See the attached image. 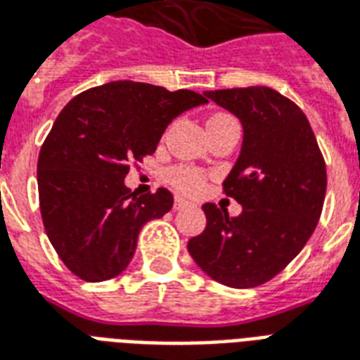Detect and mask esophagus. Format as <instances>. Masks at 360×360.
Returning <instances> with one entry per match:
<instances>
[{"label": "esophagus", "mask_w": 360, "mask_h": 360, "mask_svg": "<svg viewBox=\"0 0 360 360\" xmlns=\"http://www.w3.org/2000/svg\"><path fill=\"white\" fill-rule=\"evenodd\" d=\"M191 206V202L185 200V198H181V196H177L175 198V202H173V210H183V207Z\"/></svg>", "instance_id": "obj_1"}]
</instances>
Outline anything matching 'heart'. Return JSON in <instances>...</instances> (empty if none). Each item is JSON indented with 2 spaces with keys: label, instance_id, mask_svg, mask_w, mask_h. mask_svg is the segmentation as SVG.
I'll return each mask as SVG.
<instances>
[{
  "label": "heart",
  "instance_id": "heart-1",
  "mask_svg": "<svg viewBox=\"0 0 360 360\" xmlns=\"http://www.w3.org/2000/svg\"><path fill=\"white\" fill-rule=\"evenodd\" d=\"M217 118V116H214ZM167 181L172 183L173 188H177L179 193L194 194L204 187V175L198 169L188 166H175L167 172Z\"/></svg>",
  "mask_w": 360,
  "mask_h": 360
}]
</instances>
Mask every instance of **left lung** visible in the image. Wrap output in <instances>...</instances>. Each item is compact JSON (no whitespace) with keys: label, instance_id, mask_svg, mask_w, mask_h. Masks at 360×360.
I'll list each match as a JSON object with an SVG mask.
<instances>
[{"label":"left lung","instance_id":"left-lung-1","mask_svg":"<svg viewBox=\"0 0 360 360\" xmlns=\"http://www.w3.org/2000/svg\"><path fill=\"white\" fill-rule=\"evenodd\" d=\"M240 120V156L223 181V193L242 206L204 204L206 229L188 254L214 281L254 288L275 278L315 231L326 194V164L302 108L271 87L204 93Z\"/></svg>","mask_w":360,"mask_h":360}]
</instances>
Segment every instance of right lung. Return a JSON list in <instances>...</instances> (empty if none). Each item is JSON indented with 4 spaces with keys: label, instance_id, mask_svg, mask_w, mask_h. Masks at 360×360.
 Here are the masks:
<instances>
[{
    "label": "right lung",
    "instance_id": "obj_1",
    "mask_svg": "<svg viewBox=\"0 0 360 360\" xmlns=\"http://www.w3.org/2000/svg\"><path fill=\"white\" fill-rule=\"evenodd\" d=\"M207 98L191 89L120 79L79 93L58 114L38 158L39 210L55 252L82 281L118 276L146 221L167 214V188L131 193L133 162L156 150L181 112Z\"/></svg>",
    "mask_w": 360,
    "mask_h": 360
}]
</instances>
